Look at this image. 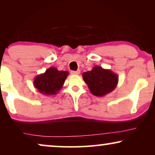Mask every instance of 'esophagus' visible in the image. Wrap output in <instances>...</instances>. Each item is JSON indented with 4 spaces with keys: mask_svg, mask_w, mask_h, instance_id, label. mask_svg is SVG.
<instances>
[{
    "mask_svg": "<svg viewBox=\"0 0 155 155\" xmlns=\"http://www.w3.org/2000/svg\"><path fill=\"white\" fill-rule=\"evenodd\" d=\"M80 73V70H78V71H73L71 72V73L72 74V75H79Z\"/></svg>",
    "mask_w": 155,
    "mask_h": 155,
    "instance_id": "1",
    "label": "esophagus"
}]
</instances>
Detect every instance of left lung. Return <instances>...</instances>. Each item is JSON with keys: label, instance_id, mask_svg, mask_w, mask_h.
Segmentation results:
<instances>
[{"label": "left lung", "instance_id": "left-lung-1", "mask_svg": "<svg viewBox=\"0 0 155 155\" xmlns=\"http://www.w3.org/2000/svg\"><path fill=\"white\" fill-rule=\"evenodd\" d=\"M82 78L91 93L97 97H103L111 92L118 82V76L114 72L99 65L82 73Z\"/></svg>", "mask_w": 155, "mask_h": 155}]
</instances>
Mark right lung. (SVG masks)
I'll use <instances>...</instances> for the list:
<instances>
[{"label": "right lung", "mask_w": 155, "mask_h": 155, "mask_svg": "<svg viewBox=\"0 0 155 155\" xmlns=\"http://www.w3.org/2000/svg\"><path fill=\"white\" fill-rule=\"evenodd\" d=\"M68 75V71H59L56 68L51 67L45 73L36 76L34 80V86L38 92L43 94L47 96L56 94L63 87Z\"/></svg>", "instance_id": "add662e5"}]
</instances>
